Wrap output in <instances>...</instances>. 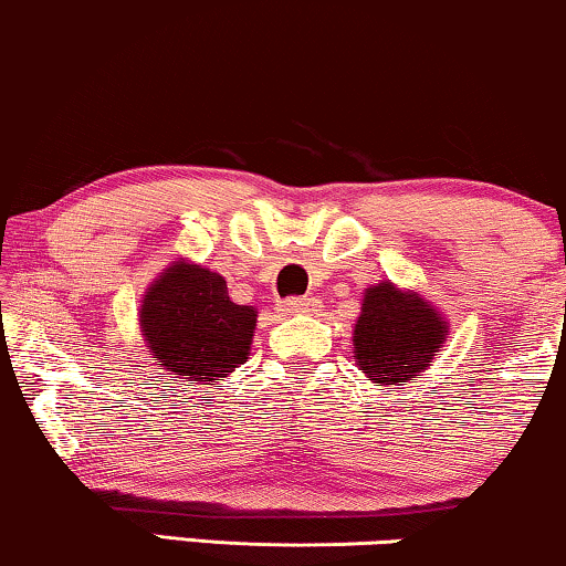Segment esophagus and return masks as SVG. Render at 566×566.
<instances>
[{"label":"esophagus","mask_w":566,"mask_h":566,"mask_svg":"<svg viewBox=\"0 0 566 566\" xmlns=\"http://www.w3.org/2000/svg\"><path fill=\"white\" fill-rule=\"evenodd\" d=\"M281 312L289 316L312 314V312H316V301L314 298H285V301H281Z\"/></svg>","instance_id":"esophagus-1"}]
</instances>
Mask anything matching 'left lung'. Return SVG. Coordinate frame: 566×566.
I'll list each match as a JSON object with an SVG mask.
<instances>
[{"label": "left lung", "instance_id": "8db88e82", "mask_svg": "<svg viewBox=\"0 0 566 566\" xmlns=\"http://www.w3.org/2000/svg\"><path fill=\"white\" fill-rule=\"evenodd\" d=\"M448 319L412 289L381 281L363 293L353 358L370 384L405 386L430 368L446 345Z\"/></svg>", "mask_w": 566, "mask_h": 566}]
</instances>
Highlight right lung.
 <instances>
[{"instance_id": "1", "label": "right lung", "mask_w": 566, "mask_h": 566, "mask_svg": "<svg viewBox=\"0 0 566 566\" xmlns=\"http://www.w3.org/2000/svg\"><path fill=\"white\" fill-rule=\"evenodd\" d=\"M258 308L229 298L227 281L177 258L144 291L138 329L146 350L172 378L219 384L252 350Z\"/></svg>"}]
</instances>
